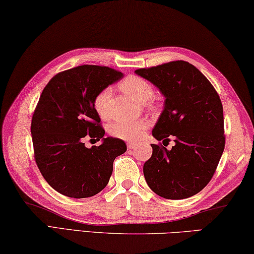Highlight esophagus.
<instances>
[{
	"instance_id": "obj_1",
	"label": "esophagus",
	"mask_w": 254,
	"mask_h": 254,
	"mask_svg": "<svg viewBox=\"0 0 254 254\" xmlns=\"http://www.w3.org/2000/svg\"><path fill=\"white\" fill-rule=\"evenodd\" d=\"M136 146V144L134 142H128L127 143V149L128 150H132V149H134V147Z\"/></svg>"
}]
</instances>
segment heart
Masks as SVG:
<instances>
[{
  "instance_id": "1",
  "label": "heart",
  "mask_w": 254,
  "mask_h": 254,
  "mask_svg": "<svg viewBox=\"0 0 254 254\" xmlns=\"http://www.w3.org/2000/svg\"><path fill=\"white\" fill-rule=\"evenodd\" d=\"M119 89L124 93L132 96L133 99L141 102H146L149 108H154L155 102L152 99L154 95V89L151 83L142 76L128 75L124 77L119 83ZM112 98V90L105 87L99 91L93 99V108L96 114L102 120H107L111 117L110 102ZM150 123L147 120H117L108 126V132L117 139L126 141H137L144 134Z\"/></svg>"
}]
</instances>
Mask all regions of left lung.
<instances>
[{"label":"left lung","mask_w":254,"mask_h":254,"mask_svg":"<svg viewBox=\"0 0 254 254\" xmlns=\"http://www.w3.org/2000/svg\"><path fill=\"white\" fill-rule=\"evenodd\" d=\"M159 87L164 110L152 134L174 140L168 150L151 144L152 156L143 165L147 186L170 200L187 199L211 181L225 145L223 107L210 81L186 61H172L135 70Z\"/></svg>","instance_id":"obj_1"}]
</instances>
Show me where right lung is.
I'll list each match as a JSON object with an SVG mask.
<instances>
[{"mask_svg":"<svg viewBox=\"0 0 254 254\" xmlns=\"http://www.w3.org/2000/svg\"><path fill=\"white\" fill-rule=\"evenodd\" d=\"M114 68L80 65L55 74L42 91L31 122L36 165L55 191L83 199L107 187L117 156L127 151L121 139H104L93 108L99 91L122 79ZM104 139L91 149L85 138Z\"/></svg>","mask_w":254,"mask_h":254,"instance_id":"1","label":"right lung"}]
</instances>
